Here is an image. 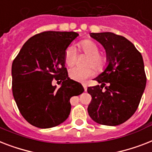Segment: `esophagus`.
Wrapping results in <instances>:
<instances>
[{
    "instance_id": "obj_1",
    "label": "esophagus",
    "mask_w": 152,
    "mask_h": 152,
    "mask_svg": "<svg viewBox=\"0 0 152 152\" xmlns=\"http://www.w3.org/2000/svg\"><path fill=\"white\" fill-rule=\"evenodd\" d=\"M83 89H84L85 91H87V86H86V84H84V83H83Z\"/></svg>"
}]
</instances>
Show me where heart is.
<instances>
[{"mask_svg": "<svg viewBox=\"0 0 152 152\" xmlns=\"http://www.w3.org/2000/svg\"><path fill=\"white\" fill-rule=\"evenodd\" d=\"M78 49L85 55H88L85 65L87 67H74L69 71V76L72 80L78 82L84 81L86 79L91 77L94 73L93 66L97 72H102L108 64V57L105 53L100 52V46L93 40H83L78 43ZM76 48L72 46L68 47L64 55L65 64L69 67L75 65L76 61Z\"/></svg>", "mask_w": 152, "mask_h": 152, "instance_id": "1", "label": "heart"}]
</instances>
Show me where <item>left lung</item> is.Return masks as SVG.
I'll return each instance as SVG.
<instances>
[{"label":"left lung","instance_id":"left-lung-1","mask_svg":"<svg viewBox=\"0 0 152 152\" xmlns=\"http://www.w3.org/2000/svg\"><path fill=\"white\" fill-rule=\"evenodd\" d=\"M101 43L108 57L106 69L94 80L101 83L89 87L92 97L89 115L106 126L125 123L137 109L146 86L142 55L131 42L110 32L91 33Z\"/></svg>","mask_w":152,"mask_h":152}]
</instances>
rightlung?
<instances>
[{"label": "right lung", "mask_w": 152, "mask_h": 152, "mask_svg": "<svg viewBox=\"0 0 152 152\" xmlns=\"http://www.w3.org/2000/svg\"><path fill=\"white\" fill-rule=\"evenodd\" d=\"M76 32L45 31L29 38L12 62V94L22 115L36 127L56 126L69 117L70 98L83 87L68 76L64 55ZM55 78L62 83L57 89Z\"/></svg>", "instance_id": "1"}]
</instances>
